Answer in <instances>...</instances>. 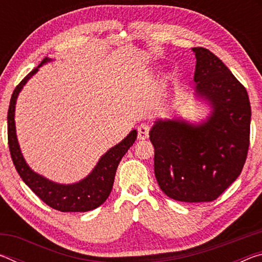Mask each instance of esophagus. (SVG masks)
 <instances>
[{
    "instance_id": "34e87169",
    "label": "esophagus",
    "mask_w": 262,
    "mask_h": 262,
    "mask_svg": "<svg viewBox=\"0 0 262 262\" xmlns=\"http://www.w3.org/2000/svg\"><path fill=\"white\" fill-rule=\"evenodd\" d=\"M150 127L147 125H141L137 129V139L139 140H147L149 137Z\"/></svg>"
}]
</instances>
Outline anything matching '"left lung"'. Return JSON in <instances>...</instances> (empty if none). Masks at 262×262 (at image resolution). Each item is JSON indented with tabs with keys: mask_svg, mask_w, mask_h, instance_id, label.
I'll return each mask as SVG.
<instances>
[{
	"mask_svg": "<svg viewBox=\"0 0 262 262\" xmlns=\"http://www.w3.org/2000/svg\"><path fill=\"white\" fill-rule=\"evenodd\" d=\"M196 94L212 105L209 120L194 127L158 121L150 132L159 187L181 202H209L242 173L250 147L251 104L245 86L214 53L193 47Z\"/></svg>",
	"mask_w": 262,
	"mask_h": 262,
	"instance_id": "1",
	"label": "left lung"
}]
</instances>
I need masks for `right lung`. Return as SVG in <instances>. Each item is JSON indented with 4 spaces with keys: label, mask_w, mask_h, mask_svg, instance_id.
Returning <instances> with one entry per match:
<instances>
[{
    "label": "right lung",
    "mask_w": 262,
    "mask_h": 262,
    "mask_svg": "<svg viewBox=\"0 0 262 262\" xmlns=\"http://www.w3.org/2000/svg\"><path fill=\"white\" fill-rule=\"evenodd\" d=\"M48 59L45 57L41 63L38 66L40 67L42 63L47 62ZM38 68H34L32 72L29 73L21 79L20 83L16 86L12 92L10 104L8 110V144L10 150V156L12 163L16 167L17 172L20 176L21 180L32 189V192L46 203L47 206L52 207L53 209L63 211V212H78L89 211L99 207L106 201L112 190L115 172L121 158L125 156L133 143L135 142L137 133L136 130L130 132L125 140L110 149L100 161L97 164L95 170L88 176L85 179L74 185H60L52 183L43 177L39 176L31 170L25 163L21 152L19 150L18 142L16 137L15 129V105L16 99L19 91L28 79L37 73Z\"/></svg>",
    "instance_id": "right-lung-1"
}]
</instances>
